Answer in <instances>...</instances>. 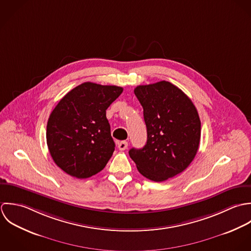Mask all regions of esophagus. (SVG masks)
I'll return each mask as SVG.
<instances>
[{
  "label": "esophagus",
  "mask_w": 251,
  "mask_h": 251,
  "mask_svg": "<svg viewBox=\"0 0 251 251\" xmlns=\"http://www.w3.org/2000/svg\"><path fill=\"white\" fill-rule=\"evenodd\" d=\"M128 148V143L126 141H122L118 143V149L119 151H125Z\"/></svg>",
  "instance_id": "1"
}]
</instances>
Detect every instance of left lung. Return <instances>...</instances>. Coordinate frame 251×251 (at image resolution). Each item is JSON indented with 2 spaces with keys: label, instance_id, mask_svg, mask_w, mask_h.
Instances as JSON below:
<instances>
[{
  "label": "left lung",
  "instance_id": "8db88e82",
  "mask_svg": "<svg viewBox=\"0 0 251 251\" xmlns=\"http://www.w3.org/2000/svg\"><path fill=\"white\" fill-rule=\"evenodd\" d=\"M144 108L148 141L129 155L147 178L161 182L183 172L195 158L201 139L198 111L187 95L169 81L134 90Z\"/></svg>",
  "mask_w": 251,
  "mask_h": 251
}]
</instances>
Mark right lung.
I'll list each match as a JSON object with an SVG mask.
<instances>
[{"mask_svg": "<svg viewBox=\"0 0 251 251\" xmlns=\"http://www.w3.org/2000/svg\"><path fill=\"white\" fill-rule=\"evenodd\" d=\"M122 91L119 86L84 82L52 110L47 143L53 161L65 173L87 178L105 167L115 148L105 110Z\"/></svg>", "mask_w": 251, "mask_h": 251, "instance_id": "add662e5", "label": "right lung"}]
</instances>
